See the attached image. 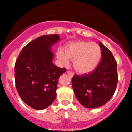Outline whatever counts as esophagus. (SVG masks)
<instances>
[{"label":"esophagus","instance_id":"34e87169","mask_svg":"<svg viewBox=\"0 0 132 132\" xmlns=\"http://www.w3.org/2000/svg\"><path fill=\"white\" fill-rule=\"evenodd\" d=\"M66 72H67L68 75H69L70 77H71V78H72V77H73V76H74L73 72H72L71 71H66Z\"/></svg>","mask_w":132,"mask_h":132}]
</instances>
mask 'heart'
Here are the masks:
<instances>
[{
    "instance_id": "heart-1",
    "label": "heart",
    "mask_w": 132,
    "mask_h": 132,
    "mask_svg": "<svg viewBox=\"0 0 132 132\" xmlns=\"http://www.w3.org/2000/svg\"><path fill=\"white\" fill-rule=\"evenodd\" d=\"M57 59L64 64L73 60V67L80 74H87L94 71L102 57L101 47L95 42L77 41L68 43L63 52L57 51Z\"/></svg>"
}]
</instances>
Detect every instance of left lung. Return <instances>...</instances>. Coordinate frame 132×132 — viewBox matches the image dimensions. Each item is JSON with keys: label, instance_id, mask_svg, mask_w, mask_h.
Returning a JSON list of instances; mask_svg holds the SVG:
<instances>
[{"label": "left lung", "instance_id": "8db88e82", "mask_svg": "<svg viewBox=\"0 0 132 132\" xmlns=\"http://www.w3.org/2000/svg\"><path fill=\"white\" fill-rule=\"evenodd\" d=\"M102 58L99 65L89 75H75L72 85L76 97L86 108L104 105L116 91L118 81L117 64L111 51L99 42Z\"/></svg>", "mask_w": 132, "mask_h": 132}]
</instances>
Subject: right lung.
Wrapping results in <instances>:
<instances>
[{
  "label": "right lung",
  "mask_w": 132,
  "mask_h": 132,
  "mask_svg": "<svg viewBox=\"0 0 132 132\" xmlns=\"http://www.w3.org/2000/svg\"><path fill=\"white\" fill-rule=\"evenodd\" d=\"M60 40L57 34L41 36L23 48L16 61V89L23 101L34 109H45L56 97L59 77L66 72L53 63L51 49Z\"/></svg>",
  "instance_id": "right-lung-1"
}]
</instances>
